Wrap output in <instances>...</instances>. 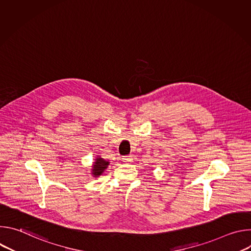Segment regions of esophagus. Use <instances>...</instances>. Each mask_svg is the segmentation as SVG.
Masks as SVG:
<instances>
[{
	"instance_id": "1",
	"label": "esophagus",
	"mask_w": 251,
	"mask_h": 251,
	"mask_svg": "<svg viewBox=\"0 0 251 251\" xmlns=\"http://www.w3.org/2000/svg\"><path fill=\"white\" fill-rule=\"evenodd\" d=\"M122 160H123V162H125V163H130V162H132V156H124L123 158H122Z\"/></svg>"
}]
</instances>
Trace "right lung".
Returning <instances> with one entry per match:
<instances>
[{
  "mask_svg": "<svg viewBox=\"0 0 251 251\" xmlns=\"http://www.w3.org/2000/svg\"><path fill=\"white\" fill-rule=\"evenodd\" d=\"M108 165H109L108 161H106V160L100 158L99 156H97V158L95 159V162L92 165V176L94 177L99 176L107 169Z\"/></svg>",
  "mask_w": 251,
  "mask_h": 251,
  "instance_id": "add662e5",
  "label": "right lung"
}]
</instances>
